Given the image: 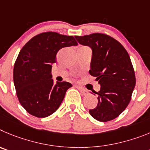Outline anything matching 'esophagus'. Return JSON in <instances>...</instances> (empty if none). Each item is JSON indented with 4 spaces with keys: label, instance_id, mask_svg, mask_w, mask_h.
I'll return each instance as SVG.
<instances>
[{
    "label": "esophagus",
    "instance_id": "obj_1",
    "mask_svg": "<svg viewBox=\"0 0 150 150\" xmlns=\"http://www.w3.org/2000/svg\"><path fill=\"white\" fill-rule=\"evenodd\" d=\"M77 87H78V90H80V92L82 94H83V95H86V94H87V93H88V92H87V90H86V89L83 88V87H80V86H78Z\"/></svg>",
    "mask_w": 150,
    "mask_h": 150
}]
</instances>
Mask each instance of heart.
Listing matches in <instances>:
<instances>
[{
    "mask_svg": "<svg viewBox=\"0 0 150 150\" xmlns=\"http://www.w3.org/2000/svg\"><path fill=\"white\" fill-rule=\"evenodd\" d=\"M83 48H84V47H83Z\"/></svg>",
    "mask_w": 150,
    "mask_h": 150,
    "instance_id": "b5f03b06",
    "label": "heart"
}]
</instances>
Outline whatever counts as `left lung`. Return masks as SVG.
<instances>
[{
	"label": "left lung",
	"mask_w": 150,
	"mask_h": 150,
	"mask_svg": "<svg viewBox=\"0 0 150 150\" xmlns=\"http://www.w3.org/2000/svg\"><path fill=\"white\" fill-rule=\"evenodd\" d=\"M80 44L93 51L92 76L101 85L96 107L90 114L100 122L117 118L126 108L135 87V75L127 51L117 40L104 33L75 36ZM95 95V94H94Z\"/></svg>",
	"instance_id": "obj_1"
}]
</instances>
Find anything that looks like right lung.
<instances>
[{
    "mask_svg": "<svg viewBox=\"0 0 150 150\" xmlns=\"http://www.w3.org/2000/svg\"><path fill=\"white\" fill-rule=\"evenodd\" d=\"M77 45L72 36L45 32L33 36L21 48L15 62L13 81L18 101L30 114L43 118L60 107L72 85L54 83L52 64L57 62L59 50Z\"/></svg>",
    "mask_w": 150,
    "mask_h": 150,
    "instance_id": "add662e5",
    "label": "right lung"
}]
</instances>
